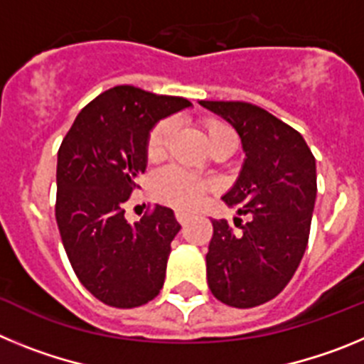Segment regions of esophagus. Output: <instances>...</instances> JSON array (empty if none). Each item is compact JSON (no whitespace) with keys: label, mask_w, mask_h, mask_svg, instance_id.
Returning <instances> with one entry per match:
<instances>
[{"label":"esophagus","mask_w":364,"mask_h":364,"mask_svg":"<svg viewBox=\"0 0 364 364\" xmlns=\"http://www.w3.org/2000/svg\"><path fill=\"white\" fill-rule=\"evenodd\" d=\"M176 220H178L180 224H182V226H184V224H188L189 215L184 213V211H176Z\"/></svg>","instance_id":"1"}]
</instances>
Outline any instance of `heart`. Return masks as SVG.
I'll use <instances>...</instances> for the list:
<instances>
[{"label":"heart","mask_w":364,"mask_h":364,"mask_svg":"<svg viewBox=\"0 0 364 364\" xmlns=\"http://www.w3.org/2000/svg\"><path fill=\"white\" fill-rule=\"evenodd\" d=\"M173 129H175V124L171 120H162L160 124L154 125L153 131L149 133V138H147V156L151 160H159L166 154ZM204 131L210 147L222 138L233 136L230 127L217 120L204 122ZM153 191L156 198L166 202V204H171L180 210H193V208L202 204V200L210 191V186L198 176L184 171V169L166 167L154 176Z\"/></svg>","instance_id":"b5f03b06"}]
</instances>
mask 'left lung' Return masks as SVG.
Here are the masks:
<instances>
[{"mask_svg":"<svg viewBox=\"0 0 364 364\" xmlns=\"http://www.w3.org/2000/svg\"><path fill=\"white\" fill-rule=\"evenodd\" d=\"M198 104L239 133L246 159L222 198L250 217L237 233L226 220H211L208 284L224 304L259 306L284 290L304 255L317 197L315 159L301 133L264 109L246 102Z\"/></svg>","mask_w":364,"mask_h":364,"instance_id":"obj_1","label":"left lung"}]
</instances>
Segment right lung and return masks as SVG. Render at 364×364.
Wrapping results in <instances>:
<instances>
[{
    "label": "right lung",
    "instance_id": "right-lung-1",
    "mask_svg": "<svg viewBox=\"0 0 364 364\" xmlns=\"http://www.w3.org/2000/svg\"><path fill=\"white\" fill-rule=\"evenodd\" d=\"M191 102L118 85L80 111L58 151L56 222L80 282L114 308L142 306L160 294L171 240V208L156 205L134 224L124 204L147 167V138Z\"/></svg>",
    "mask_w": 364,
    "mask_h": 364
}]
</instances>
